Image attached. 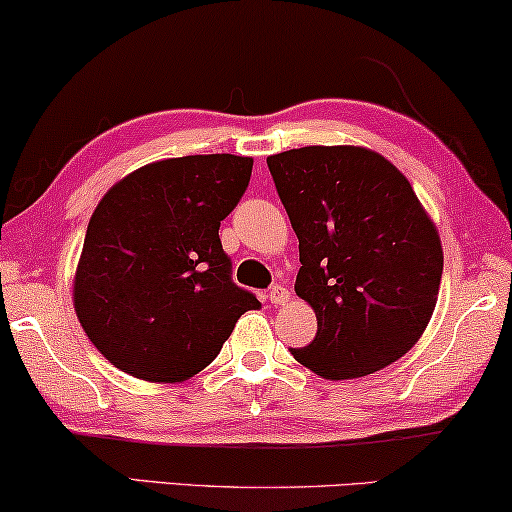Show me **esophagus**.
I'll return each instance as SVG.
<instances>
[{
  "instance_id": "obj_1",
  "label": "esophagus",
  "mask_w": 512,
  "mask_h": 512,
  "mask_svg": "<svg viewBox=\"0 0 512 512\" xmlns=\"http://www.w3.org/2000/svg\"><path fill=\"white\" fill-rule=\"evenodd\" d=\"M268 301H270L272 305L287 303V301H289V289L284 287V284H275V287H272V289L268 291Z\"/></svg>"
}]
</instances>
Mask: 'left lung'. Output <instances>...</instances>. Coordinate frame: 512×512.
<instances>
[{
	"label": "left lung",
	"mask_w": 512,
	"mask_h": 512,
	"mask_svg": "<svg viewBox=\"0 0 512 512\" xmlns=\"http://www.w3.org/2000/svg\"><path fill=\"white\" fill-rule=\"evenodd\" d=\"M301 270L296 294L317 334L289 348L317 376L343 381L388 367L426 331L442 280V247L407 178L353 145L268 157Z\"/></svg>",
	"instance_id": "obj_1"
}]
</instances>
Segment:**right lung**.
Wrapping results in <instances>:
<instances>
[{
	"label": "right lung",
	"instance_id": "obj_1",
	"mask_svg": "<svg viewBox=\"0 0 512 512\" xmlns=\"http://www.w3.org/2000/svg\"><path fill=\"white\" fill-rule=\"evenodd\" d=\"M254 159H162L122 178L86 228L75 310L91 343L126 374L155 383L216 360L258 298L232 282L218 228L247 190Z\"/></svg>",
	"mask_w": 512,
	"mask_h": 512
}]
</instances>
